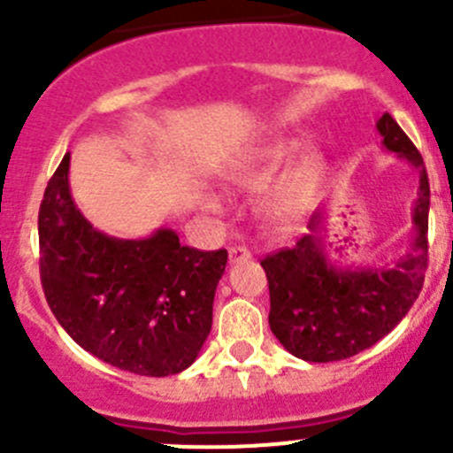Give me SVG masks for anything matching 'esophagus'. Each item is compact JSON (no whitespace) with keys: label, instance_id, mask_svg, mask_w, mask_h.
<instances>
[{"label":"esophagus","instance_id":"34e87169","mask_svg":"<svg viewBox=\"0 0 453 453\" xmlns=\"http://www.w3.org/2000/svg\"><path fill=\"white\" fill-rule=\"evenodd\" d=\"M252 258V252H250L248 248H241V245H236V248H230V263L236 265V263H245V260Z\"/></svg>","mask_w":453,"mask_h":453}]
</instances>
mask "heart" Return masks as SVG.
I'll use <instances>...</instances> for the list:
<instances>
[{"mask_svg": "<svg viewBox=\"0 0 453 453\" xmlns=\"http://www.w3.org/2000/svg\"><path fill=\"white\" fill-rule=\"evenodd\" d=\"M303 142L291 138H276L263 146L256 155V159L248 168L234 175V184L245 190H260L298 155ZM326 175V159L319 150H307L300 155L285 175L278 180L276 188L272 190L267 199V214L278 226H289L298 221L313 199L318 197V190ZM203 203L208 208H217L219 199L214 195H205Z\"/></svg>", "mask_w": 453, "mask_h": 453, "instance_id": "b5f03b06", "label": "heart"}]
</instances>
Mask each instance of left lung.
Wrapping results in <instances>:
<instances>
[{"mask_svg": "<svg viewBox=\"0 0 453 453\" xmlns=\"http://www.w3.org/2000/svg\"><path fill=\"white\" fill-rule=\"evenodd\" d=\"M383 149L418 175L410 250L392 263L337 267L324 248V210L291 250L260 260L269 282V326L294 357L340 362L386 337L423 289L427 269L429 181L421 153L390 113L377 120Z\"/></svg>", "mask_w": 453, "mask_h": 453, "instance_id": "left-lung-1", "label": "left lung"}]
</instances>
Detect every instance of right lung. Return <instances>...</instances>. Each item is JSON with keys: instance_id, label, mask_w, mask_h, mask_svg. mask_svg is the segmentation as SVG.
Listing matches in <instances>:
<instances>
[{"instance_id": "obj_1", "label": "right lung", "mask_w": 453, "mask_h": 453, "mask_svg": "<svg viewBox=\"0 0 453 453\" xmlns=\"http://www.w3.org/2000/svg\"><path fill=\"white\" fill-rule=\"evenodd\" d=\"M41 285L67 335L94 357L168 377L199 357L227 252H199L171 227L146 239L96 230L70 190V153L39 210Z\"/></svg>"}]
</instances>
